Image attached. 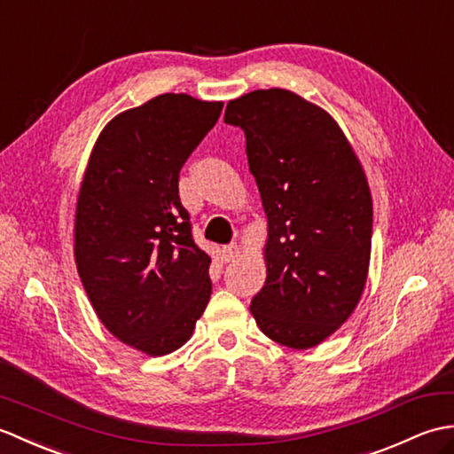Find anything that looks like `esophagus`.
Segmentation results:
<instances>
[{"mask_svg":"<svg viewBox=\"0 0 454 454\" xmlns=\"http://www.w3.org/2000/svg\"><path fill=\"white\" fill-rule=\"evenodd\" d=\"M239 255H242V247L238 244H232L222 249V257H224V262H234V259H238Z\"/></svg>","mask_w":454,"mask_h":454,"instance_id":"1","label":"esophagus"}]
</instances>
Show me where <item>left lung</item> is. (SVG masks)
I'll return each instance as SVG.
<instances>
[{
	"label": "left lung",
	"mask_w": 454,
	"mask_h": 454,
	"mask_svg": "<svg viewBox=\"0 0 454 454\" xmlns=\"http://www.w3.org/2000/svg\"><path fill=\"white\" fill-rule=\"evenodd\" d=\"M244 129L267 216V278L249 310L269 340L320 345L359 304L371 263L372 199L361 160L330 113L271 88L228 101Z\"/></svg>",
	"instance_id": "left-lung-1"
}]
</instances>
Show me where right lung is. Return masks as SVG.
<instances>
[{"label": "right lung", "instance_id": "right-lung-1", "mask_svg": "<svg viewBox=\"0 0 454 454\" xmlns=\"http://www.w3.org/2000/svg\"><path fill=\"white\" fill-rule=\"evenodd\" d=\"M222 101L163 93L113 117L93 144L74 215V257L101 324L137 351L185 345L210 301V257L191 238L179 171Z\"/></svg>", "mask_w": 454, "mask_h": 454}]
</instances>
